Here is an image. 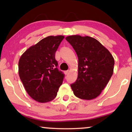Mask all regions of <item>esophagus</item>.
<instances>
[{"mask_svg":"<svg viewBox=\"0 0 132 132\" xmlns=\"http://www.w3.org/2000/svg\"><path fill=\"white\" fill-rule=\"evenodd\" d=\"M68 73H69V71H68V70H67V71H64V73H65V75H68Z\"/></svg>","mask_w":132,"mask_h":132,"instance_id":"34e87169","label":"esophagus"}]
</instances>
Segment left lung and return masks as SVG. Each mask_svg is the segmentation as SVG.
<instances>
[{"instance_id":"obj_1","label":"left lung","mask_w":132,"mask_h":132,"mask_svg":"<svg viewBox=\"0 0 132 132\" xmlns=\"http://www.w3.org/2000/svg\"><path fill=\"white\" fill-rule=\"evenodd\" d=\"M65 39L78 57V76L70 85L74 94L91 100L100 94L113 72L114 59L107 48L92 37L71 35Z\"/></svg>"}]
</instances>
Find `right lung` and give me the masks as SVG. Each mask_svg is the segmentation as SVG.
<instances>
[{
  "mask_svg": "<svg viewBox=\"0 0 132 132\" xmlns=\"http://www.w3.org/2000/svg\"><path fill=\"white\" fill-rule=\"evenodd\" d=\"M64 38L62 35L44 38L20 58V78L28 94L37 102L53 100L62 84L65 75L57 68L55 53Z\"/></svg>",
  "mask_w": 132,
  "mask_h": 132,
  "instance_id": "obj_1",
  "label": "right lung"
}]
</instances>
